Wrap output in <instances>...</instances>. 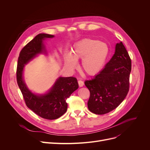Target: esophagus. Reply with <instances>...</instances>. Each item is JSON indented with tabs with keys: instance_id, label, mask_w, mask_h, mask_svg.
I'll list each match as a JSON object with an SVG mask.
<instances>
[{
	"instance_id": "obj_1",
	"label": "esophagus",
	"mask_w": 150,
	"mask_h": 150,
	"mask_svg": "<svg viewBox=\"0 0 150 150\" xmlns=\"http://www.w3.org/2000/svg\"><path fill=\"white\" fill-rule=\"evenodd\" d=\"M78 85H79L80 87H83V86H84V82L82 80H78Z\"/></svg>"
}]
</instances>
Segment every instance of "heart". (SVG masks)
I'll return each instance as SVG.
<instances>
[{"mask_svg": "<svg viewBox=\"0 0 150 150\" xmlns=\"http://www.w3.org/2000/svg\"><path fill=\"white\" fill-rule=\"evenodd\" d=\"M109 54V47L96 39H83L74 45L71 53L66 55V64L70 70L78 66L77 59H81V68L88 75L98 74L105 66Z\"/></svg>", "mask_w": 150, "mask_h": 150, "instance_id": "b5f03b06", "label": "heart"}]
</instances>
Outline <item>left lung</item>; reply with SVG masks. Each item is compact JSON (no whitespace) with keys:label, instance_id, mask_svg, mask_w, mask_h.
Masks as SVG:
<instances>
[{"label":"left lung","instance_id":"obj_1","mask_svg":"<svg viewBox=\"0 0 150 150\" xmlns=\"http://www.w3.org/2000/svg\"><path fill=\"white\" fill-rule=\"evenodd\" d=\"M131 59L122 42L115 45L112 58L93 79L84 84L90 91L89 111L98 115L112 111L123 101L129 89Z\"/></svg>","mask_w":150,"mask_h":150}]
</instances>
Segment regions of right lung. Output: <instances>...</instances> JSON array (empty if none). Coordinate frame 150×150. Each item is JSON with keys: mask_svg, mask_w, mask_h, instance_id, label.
Instances as JSON below:
<instances>
[{"mask_svg": "<svg viewBox=\"0 0 150 150\" xmlns=\"http://www.w3.org/2000/svg\"><path fill=\"white\" fill-rule=\"evenodd\" d=\"M53 36L39 34L23 47L19 53L16 70L17 83L27 106L39 117L47 120L57 119L66 112V100L78 88L76 78L60 77L48 93L39 96L31 93L23 80L22 72L25 64L37 54L45 52L42 40Z\"/></svg>", "mask_w": 150, "mask_h": 150, "instance_id": "add662e5", "label": "right lung"}]
</instances>
